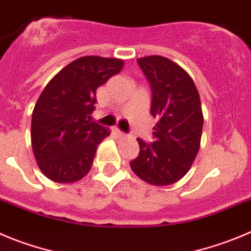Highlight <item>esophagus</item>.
<instances>
[{
	"mask_svg": "<svg viewBox=\"0 0 251 251\" xmlns=\"http://www.w3.org/2000/svg\"><path fill=\"white\" fill-rule=\"evenodd\" d=\"M114 131H115V133H116V135H118L119 137H123V136H125V132H123V131H121L120 128L115 127V128H114Z\"/></svg>",
	"mask_w": 251,
	"mask_h": 251,
	"instance_id": "esophagus-1",
	"label": "esophagus"
}]
</instances>
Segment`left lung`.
Instances as JSON below:
<instances>
[{"label":"left lung","instance_id":"obj_1","mask_svg":"<svg viewBox=\"0 0 251 251\" xmlns=\"http://www.w3.org/2000/svg\"><path fill=\"white\" fill-rule=\"evenodd\" d=\"M151 86V114L157 119L152 144L137 139L140 153L130 162L142 181L176 183L191 168L201 145L203 114L200 94L188 73L161 55L139 58Z\"/></svg>","mask_w":251,"mask_h":251}]
</instances>
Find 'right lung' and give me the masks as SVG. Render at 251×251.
<instances>
[{
  "mask_svg": "<svg viewBox=\"0 0 251 251\" xmlns=\"http://www.w3.org/2000/svg\"><path fill=\"white\" fill-rule=\"evenodd\" d=\"M116 58L81 57L51 79L34 106L30 139L37 165L58 183L79 181L90 171L107 128L90 120L97 89L123 69Z\"/></svg>",
  "mask_w": 251,
  "mask_h": 251,
  "instance_id": "1",
  "label": "right lung"
}]
</instances>
